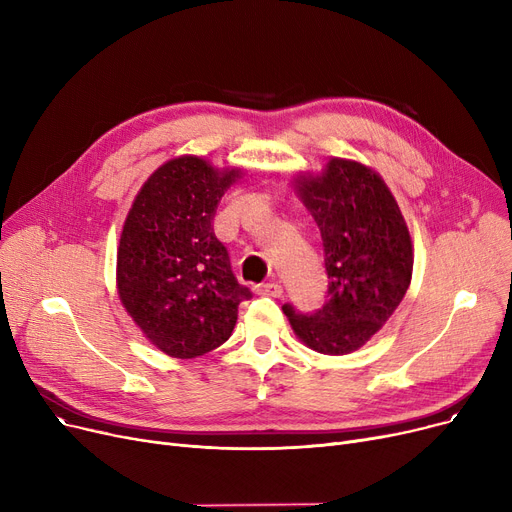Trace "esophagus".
Listing matches in <instances>:
<instances>
[{
  "mask_svg": "<svg viewBox=\"0 0 512 512\" xmlns=\"http://www.w3.org/2000/svg\"><path fill=\"white\" fill-rule=\"evenodd\" d=\"M257 294L261 297H282V286L278 282H263L257 286Z\"/></svg>",
  "mask_w": 512,
  "mask_h": 512,
  "instance_id": "esophagus-1",
  "label": "esophagus"
}]
</instances>
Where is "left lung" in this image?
<instances>
[{"label": "left lung", "mask_w": 512, "mask_h": 512, "mask_svg": "<svg viewBox=\"0 0 512 512\" xmlns=\"http://www.w3.org/2000/svg\"><path fill=\"white\" fill-rule=\"evenodd\" d=\"M290 182L321 232L330 299L313 315L282 309L311 351L355 353L409 290L415 259L409 226L384 178L361 161L330 157L321 172H299Z\"/></svg>", "instance_id": "1"}]
</instances>
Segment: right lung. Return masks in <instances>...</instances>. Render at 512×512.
<instances>
[{"label":"right lung","instance_id":"add662e5","mask_svg":"<svg viewBox=\"0 0 512 512\" xmlns=\"http://www.w3.org/2000/svg\"><path fill=\"white\" fill-rule=\"evenodd\" d=\"M242 176V168L178 155L145 180L126 215L116 257L118 297L168 357L195 359L224 344L238 305L251 299L211 226L224 193Z\"/></svg>","mask_w":512,"mask_h":512}]
</instances>
